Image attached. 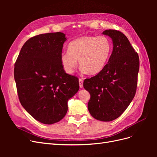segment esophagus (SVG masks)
I'll list each match as a JSON object with an SVG mask.
<instances>
[{
	"instance_id": "1",
	"label": "esophagus",
	"mask_w": 157,
	"mask_h": 157,
	"mask_svg": "<svg viewBox=\"0 0 157 157\" xmlns=\"http://www.w3.org/2000/svg\"><path fill=\"white\" fill-rule=\"evenodd\" d=\"M78 81H79V86L80 88H83V80L82 78H79L78 79Z\"/></svg>"
}]
</instances>
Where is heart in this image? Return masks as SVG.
<instances>
[{"mask_svg": "<svg viewBox=\"0 0 157 157\" xmlns=\"http://www.w3.org/2000/svg\"><path fill=\"white\" fill-rule=\"evenodd\" d=\"M113 46L105 36H83L71 41L68 51L60 56L62 67L67 74H72L77 61L84 73L94 75L100 73L110 58Z\"/></svg>", "mask_w": 157, "mask_h": 157, "instance_id": "b5f03b06", "label": "heart"}]
</instances>
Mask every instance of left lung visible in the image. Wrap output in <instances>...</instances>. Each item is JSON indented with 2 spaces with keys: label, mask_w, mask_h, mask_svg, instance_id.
Instances as JSON below:
<instances>
[{
  "label": "left lung",
  "mask_w": 157,
  "mask_h": 157,
  "mask_svg": "<svg viewBox=\"0 0 157 157\" xmlns=\"http://www.w3.org/2000/svg\"><path fill=\"white\" fill-rule=\"evenodd\" d=\"M103 35L112 39L113 48L105 67L96 76L84 80L90 94L88 111L97 120L109 122L119 117L134 99L140 68L138 54L119 31L109 29Z\"/></svg>",
  "instance_id": "left-lung-1"
}]
</instances>
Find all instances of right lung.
Returning <instances> with one entry per match:
<instances>
[{"mask_svg":"<svg viewBox=\"0 0 157 157\" xmlns=\"http://www.w3.org/2000/svg\"><path fill=\"white\" fill-rule=\"evenodd\" d=\"M66 40L61 32L31 37L22 46L14 66L21 105L45 124L62 119L68 100L79 90L78 78L66 73L60 61Z\"/></svg>","mask_w":157,"mask_h":157,"instance_id":"add662e5","label":"right lung"}]
</instances>
